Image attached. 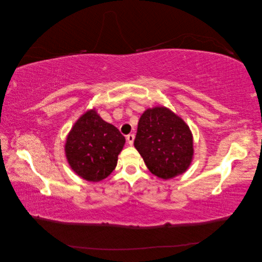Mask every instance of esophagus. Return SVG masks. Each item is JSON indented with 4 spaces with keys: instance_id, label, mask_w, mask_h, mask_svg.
Returning a JSON list of instances; mask_svg holds the SVG:
<instances>
[{
    "instance_id": "34e87169",
    "label": "esophagus",
    "mask_w": 262,
    "mask_h": 262,
    "mask_svg": "<svg viewBox=\"0 0 262 262\" xmlns=\"http://www.w3.org/2000/svg\"><path fill=\"white\" fill-rule=\"evenodd\" d=\"M134 134H128V136H126V141H128V143L130 144V145H132L133 144V141H134Z\"/></svg>"
}]
</instances>
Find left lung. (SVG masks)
<instances>
[{
	"label": "left lung",
	"mask_w": 262,
	"mask_h": 262,
	"mask_svg": "<svg viewBox=\"0 0 262 262\" xmlns=\"http://www.w3.org/2000/svg\"><path fill=\"white\" fill-rule=\"evenodd\" d=\"M134 146L149 171L163 179L185 172L192 161L189 126L169 109L155 107L141 116Z\"/></svg>",
	"instance_id": "8db88e82"
}]
</instances>
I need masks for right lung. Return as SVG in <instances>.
Listing matches in <instances>:
<instances>
[{"label": "right lung", "instance_id": "obj_1", "mask_svg": "<svg viewBox=\"0 0 262 262\" xmlns=\"http://www.w3.org/2000/svg\"><path fill=\"white\" fill-rule=\"evenodd\" d=\"M124 143V137L115 125L102 120L95 110H90L71 130L66 155L78 176L96 182L108 177L116 168Z\"/></svg>", "mask_w": 262, "mask_h": 262}]
</instances>
